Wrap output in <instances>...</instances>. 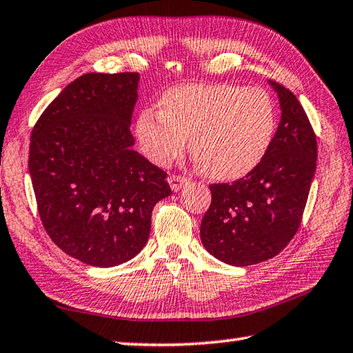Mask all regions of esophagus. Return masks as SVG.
Instances as JSON below:
<instances>
[{
    "mask_svg": "<svg viewBox=\"0 0 353 353\" xmlns=\"http://www.w3.org/2000/svg\"><path fill=\"white\" fill-rule=\"evenodd\" d=\"M168 183H170V187H171L172 191H179L185 183H187V179L182 177V176H170Z\"/></svg>",
    "mask_w": 353,
    "mask_h": 353,
    "instance_id": "34e87169",
    "label": "esophagus"
}]
</instances>
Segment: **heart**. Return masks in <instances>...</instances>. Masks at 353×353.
Segmentation results:
<instances>
[{"mask_svg":"<svg viewBox=\"0 0 353 353\" xmlns=\"http://www.w3.org/2000/svg\"><path fill=\"white\" fill-rule=\"evenodd\" d=\"M276 130V105L265 90L235 83H187L160 98V110L146 107L135 132L143 154L170 165L187 148L202 171L234 181L259 165Z\"/></svg>","mask_w":353,"mask_h":353,"instance_id":"1","label":"heart"}]
</instances>
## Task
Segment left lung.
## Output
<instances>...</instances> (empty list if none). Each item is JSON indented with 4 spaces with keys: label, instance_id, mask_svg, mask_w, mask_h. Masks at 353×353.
Returning <instances> with one entry per match:
<instances>
[{
    "label": "left lung",
    "instance_id": "8db88e82",
    "mask_svg": "<svg viewBox=\"0 0 353 353\" xmlns=\"http://www.w3.org/2000/svg\"><path fill=\"white\" fill-rule=\"evenodd\" d=\"M280 123L261 162L234 183L210 185L201 241L218 260L250 266L276 256L296 235L312 187L318 146L294 93L277 82Z\"/></svg>",
    "mask_w": 353,
    "mask_h": 353
}]
</instances>
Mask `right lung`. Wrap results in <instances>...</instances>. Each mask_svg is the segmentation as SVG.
<instances>
[{
    "instance_id": "add662e5",
    "label": "right lung",
    "mask_w": 353,
    "mask_h": 353,
    "mask_svg": "<svg viewBox=\"0 0 353 353\" xmlns=\"http://www.w3.org/2000/svg\"><path fill=\"white\" fill-rule=\"evenodd\" d=\"M139 73H88L68 83L32 129L29 174L46 234L85 265L112 268L140 252L166 172L134 151Z\"/></svg>"
}]
</instances>
